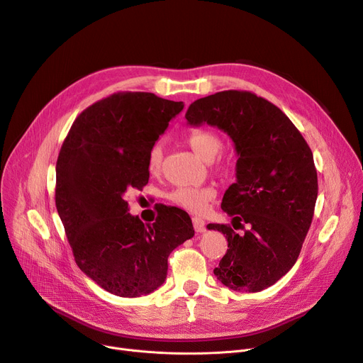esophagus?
Masks as SVG:
<instances>
[{"label":"esophagus","instance_id":"esophagus-1","mask_svg":"<svg viewBox=\"0 0 363 363\" xmlns=\"http://www.w3.org/2000/svg\"><path fill=\"white\" fill-rule=\"evenodd\" d=\"M192 225H194V229L199 233L206 230V222L201 219V217H192Z\"/></svg>","mask_w":363,"mask_h":363}]
</instances>
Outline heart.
<instances>
[{
  "label": "heart",
  "instance_id": "obj_1",
  "mask_svg": "<svg viewBox=\"0 0 363 363\" xmlns=\"http://www.w3.org/2000/svg\"><path fill=\"white\" fill-rule=\"evenodd\" d=\"M191 149L194 150L201 159L210 162L222 149V138L213 130L200 128L191 131L186 137ZM163 164V146L157 141L149 150L147 155V169L152 175H157L162 171ZM220 167H229V160H223ZM216 191L211 186H177L171 192H167L166 199L175 206L188 210L191 213H203L208 203L214 199Z\"/></svg>",
  "mask_w": 363,
  "mask_h": 363
}]
</instances>
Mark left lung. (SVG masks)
I'll list each match as a JSON object with an SVG mask.
<instances>
[{"label": "left lung", "mask_w": 363, "mask_h": 363, "mask_svg": "<svg viewBox=\"0 0 363 363\" xmlns=\"http://www.w3.org/2000/svg\"><path fill=\"white\" fill-rule=\"evenodd\" d=\"M188 124L225 131L238 153L236 182L222 208L244 235L228 225V251L214 276L233 291L259 292L291 270L309 230L318 196L317 169L308 143L276 105L244 90H225L191 104ZM235 228V226H233Z\"/></svg>", "instance_id": "1"}]
</instances>
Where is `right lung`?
Here are the masks:
<instances>
[{
  "mask_svg": "<svg viewBox=\"0 0 363 363\" xmlns=\"http://www.w3.org/2000/svg\"><path fill=\"white\" fill-rule=\"evenodd\" d=\"M182 109L147 91L113 93L84 109L62 143L55 206L80 270L112 295L155 292L169 254L194 236L189 216L169 208L144 225L124 200L149 182V150Z\"/></svg>",
  "mask_w": 363,
  "mask_h": 363,
  "instance_id": "1",
  "label": "right lung"
}]
</instances>
